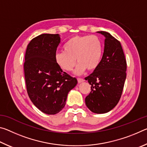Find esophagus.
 Instances as JSON below:
<instances>
[{"mask_svg":"<svg viewBox=\"0 0 147 147\" xmlns=\"http://www.w3.org/2000/svg\"><path fill=\"white\" fill-rule=\"evenodd\" d=\"M77 80H78V83H82V82H83L85 81V80L83 79V78H78Z\"/></svg>","mask_w":147,"mask_h":147,"instance_id":"34e87169","label":"esophagus"}]
</instances>
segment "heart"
<instances>
[{
    "label": "heart",
    "mask_w": 147,
    "mask_h": 147,
    "mask_svg": "<svg viewBox=\"0 0 147 147\" xmlns=\"http://www.w3.org/2000/svg\"><path fill=\"white\" fill-rule=\"evenodd\" d=\"M63 50L55 54L56 64L63 71H71L77 61L79 63L74 73L80 75L86 69L97 68L102 56L103 45L96 36H76L66 41Z\"/></svg>",
    "instance_id": "obj_1"
}]
</instances>
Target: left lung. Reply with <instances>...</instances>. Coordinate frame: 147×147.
<instances>
[{"label": "left lung", "instance_id": "8db88e82", "mask_svg": "<svg viewBox=\"0 0 147 147\" xmlns=\"http://www.w3.org/2000/svg\"><path fill=\"white\" fill-rule=\"evenodd\" d=\"M105 38L100 64L86 80L91 92L85 98L89 110L105 113L115 108L123 93L126 77V61L121 43L105 31H98Z\"/></svg>", "mask_w": 147, "mask_h": 147}]
</instances>
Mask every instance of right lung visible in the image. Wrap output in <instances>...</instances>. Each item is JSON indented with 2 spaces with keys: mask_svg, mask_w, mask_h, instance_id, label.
I'll return each mask as SVG.
<instances>
[{
  "mask_svg": "<svg viewBox=\"0 0 147 147\" xmlns=\"http://www.w3.org/2000/svg\"><path fill=\"white\" fill-rule=\"evenodd\" d=\"M60 43L59 34H43L27 46L24 64L27 92L35 106L48 115L64 108L69 92L78 81L56 64L55 54Z\"/></svg>",
  "mask_w": 147,
  "mask_h": 147,
  "instance_id": "add662e5",
  "label": "right lung"
}]
</instances>
